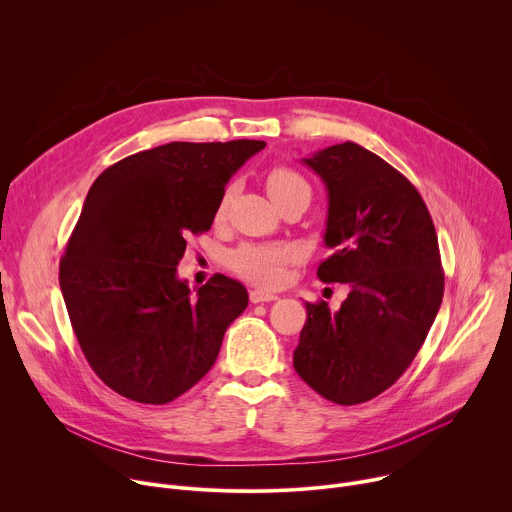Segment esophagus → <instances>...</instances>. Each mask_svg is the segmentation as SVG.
Here are the masks:
<instances>
[{
  "mask_svg": "<svg viewBox=\"0 0 512 512\" xmlns=\"http://www.w3.org/2000/svg\"><path fill=\"white\" fill-rule=\"evenodd\" d=\"M249 300H251V304H263V302H273V300H277V296L271 294V291L251 289V291H249Z\"/></svg>",
  "mask_w": 512,
  "mask_h": 512,
  "instance_id": "1",
  "label": "esophagus"
}]
</instances>
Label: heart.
<instances>
[{
    "label": "heart",
    "instance_id": "1",
    "mask_svg": "<svg viewBox=\"0 0 512 512\" xmlns=\"http://www.w3.org/2000/svg\"><path fill=\"white\" fill-rule=\"evenodd\" d=\"M265 186L269 196L277 202L291 196L310 198L312 188L308 180L287 166H273L265 176ZM233 196V186H229L216 206V216L227 210ZM296 249L287 243H243L229 253V267L247 281L257 285H277L283 279V267L294 259Z\"/></svg>",
    "mask_w": 512,
    "mask_h": 512
}]
</instances>
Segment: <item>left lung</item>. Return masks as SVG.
I'll return each instance as SVG.
<instances>
[{"mask_svg": "<svg viewBox=\"0 0 512 512\" xmlns=\"http://www.w3.org/2000/svg\"><path fill=\"white\" fill-rule=\"evenodd\" d=\"M328 192L320 263L326 283H348L330 312L306 304L296 373L324 399L364 403L389 389L419 352L444 298L440 247L415 186L377 154L344 141L304 158Z\"/></svg>", "mask_w": 512, "mask_h": 512, "instance_id": "obj_1", "label": "left lung"}]
</instances>
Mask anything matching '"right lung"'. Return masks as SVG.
<instances>
[{
	"label": "right lung",
	"mask_w": 512,
	"mask_h": 512,
	"mask_svg": "<svg viewBox=\"0 0 512 512\" xmlns=\"http://www.w3.org/2000/svg\"><path fill=\"white\" fill-rule=\"evenodd\" d=\"M265 141H172L107 168L91 186L60 261L77 340L115 393L164 405L194 387L249 296L216 273L178 277L188 235L210 229L231 176Z\"/></svg>",
	"instance_id": "add662e5"
}]
</instances>
